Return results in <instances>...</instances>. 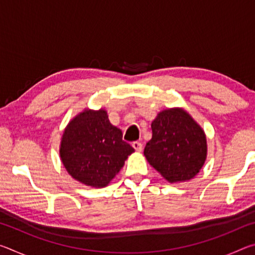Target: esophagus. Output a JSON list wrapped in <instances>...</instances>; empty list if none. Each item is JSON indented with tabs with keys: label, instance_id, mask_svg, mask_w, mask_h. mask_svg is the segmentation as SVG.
I'll list each match as a JSON object with an SVG mask.
<instances>
[{
	"label": "esophagus",
	"instance_id": "esophagus-1",
	"mask_svg": "<svg viewBox=\"0 0 255 255\" xmlns=\"http://www.w3.org/2000/svg\"><path fill=\"white\" fill-rule=\"evenodd\" d=\"M132 147L135 148V150H137V152H141V149H143V144H141L140 141H133Z\"/></svg>",
	"mask_w": 255,
	"mask_h": 255
}]
</instances>
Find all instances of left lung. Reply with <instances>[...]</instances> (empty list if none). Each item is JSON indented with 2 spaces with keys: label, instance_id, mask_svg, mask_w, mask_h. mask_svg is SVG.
Masks as SVG:
<instances>
[{
  "label": "left lung",
  "instance_id": "obj_1",
  "mask_svg": "<svg viewBox=\"0 0 255 255\" xmlns=\"http://www.w3.org/2000/svg\"><path fill=\"white\" fill-rule=\"evenodd\" d=\"M152 132L144 155L164 179L182 182L199 173L207 157L206 135L187 111L173 108L159 112Z\"/></svg>",
  "mask_w": 255,
  "mask_h": 255
}]
</instances>
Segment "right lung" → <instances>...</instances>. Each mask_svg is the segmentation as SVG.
I'll use <instances>...</instances> for the list:
<instances>
[{"mask_svg":"<svg viewBox=\"0 0 255 255\" xmlns=\"http://www.w3.org/2000/svg\"><path fill=\"white\" fill-rule=\"evenodd\" d=\"M135 152L111 125L107 111L85 109L64 130L59 155L66 171L81 183L103 188Z\"/></svg>","mask_w":255,"mask_h":255,"instance_id":"1","label":"right lung"}]
</instances>
